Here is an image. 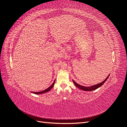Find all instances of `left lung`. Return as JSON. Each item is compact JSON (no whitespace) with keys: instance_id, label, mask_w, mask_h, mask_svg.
<instances>
[{"instance_id":"8db88e82","label":"left lung","mask_w":127,"mask_h":127,"mask_svg":"<svg viewBox=\"0 0 127 127\" xmlns=\"http://www.w3.org/2000/svg\"><path fill=\"white\" fill-rule=\"evenodd\" d=\"M109 76H110V74H109V75L104 80V81L101 82V83L96 84V85H93V86H89V87H85V86H83L82 85H79V84L76 83L74 80H72V82H73V83H74L75 86H77V87H78L79 89H80V90H82L83 91H94V90H96L97 88H98L99 87H101V86H102L103 84L106 81V80L107 79V78H109Z\"/></svg>"}]
</instances>
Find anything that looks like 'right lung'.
Segmentation results:
<instances>
[{
  "label": "right lung",
  "mask_w": 127,
  "mask_h": 127,
  "mask_svg": "<svg viewBox=\"0 0 127 127\" xmlns=\"http://www.w3.org/2000/svg\"><path fill=\"white\" fill-rule=\"evenodd\" d=\"M55 81H56V80H55V81L53 82V84H52V85L50 86L49 87H48V88H47V89L46 90H44V91H41V92H32V93H34V94H43V93H46V92H49V91H50L52 88V87H53V86H54V84H55Z\"/></svg>",
  "instance_id": "1"
}]
</instances>
